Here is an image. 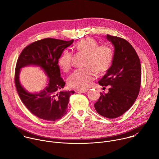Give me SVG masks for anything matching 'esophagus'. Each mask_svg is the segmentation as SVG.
Masks as SVG:
<instances>
[{"instance_id":"obj_1","label":"esophagus","mask_w":159,"mask_h":159,"mask_svg":"<svg viewBox=\"0 0 159 159\" xmlns=\"http://www.w3.org/2000/svg\"><path fill=\"white\" fill-rule=\"evenodd\" d=\"M88 89H82V90H80L79 92L80 93H87L88 91Z\"/></svg>"}]
</instances>
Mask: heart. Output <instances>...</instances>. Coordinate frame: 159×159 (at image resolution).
<instances>
[{"label": "heart", "mask_w": 159, "mask_h": 159, "mask_svg": "<svg viewBox=\"0 0 159 159\" xmlns=\"http://www.w3.org/2000/svg\"><path fill=\"white\" fill-rule=\"evenodd\" d=\"M75 49L86 54L85 66L87 67L76 69L68 78L67 82L71 88L83 89L94 80L95 74L93 70L98 73H102L109 69L114 58V52L109 45H99L98 41L92 38L78 41L75 44ZM72 61V52L65 50L60 55L58 63L61 69L66 72L71 68Z\"/></svg>", "instance_id": "heart-1"}]
</instances>
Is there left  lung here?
I'll list each match as a JSON object with an SVG mask.
<instances>
[{
  "instance_id": "obj_1",
  "label": "left lung",
  "mask_w": 159,
  "mask_h": 159,
  "mask_svg": "<svg viewBox=\"0 0 159 159\" xmlns=\"http://www.w3.org/2000/svg\"><path fill=\"white\" fill-rule=\"evenodd\" d=\"M106 38L115 47L114 58L99 84L101 86L109 85V92L104 94L101 93L94 107L100 115L111 119L121 116L137 99L142 70L139 57L128 41L109 34Z\"/></svg>"
}]
</instances>
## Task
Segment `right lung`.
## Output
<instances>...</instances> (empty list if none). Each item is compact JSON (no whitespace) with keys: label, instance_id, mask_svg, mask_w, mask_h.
<instances>
[{"label":"right lung","instance_id":"right-lung-1","mask_svg":"<svg viewBox=\"0 0 159 159\" xmlns=\"http://www.w3.org/2000/svg\"><path fill=\"white\" fill-rule=\"evenodd\" d=\"M73 42L74 39H40L25 48L18 58L14 77L18 95L27 109L40 119L55 121L66 114L69 98L75 92L62 90L65 82L60 77L58 61L63 50ZM28 65L40 66L49 78L48 86L39 93L26 92L20 83V69Z\"/></svg>","mask_w":159,"mask_h":159}]
</instances>
